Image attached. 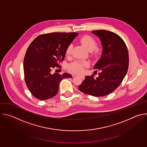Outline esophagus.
<instances>
[{"label": "esophagus", "mask_w": 147, "mask_h": 147, "mask_svg": "<svg viewBox=\"0 0 147 147\" xmlns=\"http://www.w3.org/2000/svg\"><path fill=\"white\" fill-rule=\"evenodd\" d=\"M75 76V75H73V76ZM76 76H77V75H76ZM78 76H79V77H80L82 79H84V76H82V75H78Z\"/></svg>", "instance_id": "1"}]
</instances>
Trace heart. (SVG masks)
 <instances>
[{
	"mask_svg": "<svg viewBox=\"0 0 147 147\" xmlns=\"http://www.w3.org/2000/svg\"><path fill=\"white\" fill-rule=\"evenodd\" d=\"M80 42L82 45L84 46L87 50L92 51L94 50L98 45L97 41L92 36L89 35H86L82 36L80 39ZM73 52V45L70 44L66 48L65 53L66 56L70 57L72 55ZM89 63L87 61L77 60L73 61L68 65V70L69 71L74 73H81L84 69L88 67Z\"/></svg>",
	"mask_w": 147,
	"mask_h": 147,
	"instance_id": "heart-1",
	"label": "heart"
}]
</instances>
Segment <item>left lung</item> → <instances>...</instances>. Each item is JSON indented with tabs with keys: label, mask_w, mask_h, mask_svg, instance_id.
Returning <instances> with one entry per match:
<instances>
[{
	"label": "left lung",
	"mask_w": 147,
	"mask_h": 147,
	"mask_svg": "<svg viewBox=\"0 0 147 147\" xmlns=\"http://www.w3.org/2000/svg\"><path fill=\"white\" fill-rule=\"evenodd\" d=\"M92 32L100 39L103 47L100 59L94 66L95 71H100L99 77L86 76L78 90L94 96L109 95L120 84L127 72L129 53L123 39L115 32L103 30Z\"/></svg>",
	"instance_id": "1"
}]
</instances>
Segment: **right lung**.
<instances>
[{"mask_svg":"<svg viewBox=\"0 0 147 147\" xmlns=\"http://www.w3.org/2000/svg\"><path fill=\"white\" fill-rule=\"evenodd\" d=\"M78 35L76 32H52L38 36L29 45L24 59V79L32 95L47 100L55 96L59 84L71 75L51 74L52 69L60 68L67 47Z\"/></svg>","mask_w":147,"mask_h":147,"instance_id":"right-lung-1","label":"right lung"}]
</instances>
